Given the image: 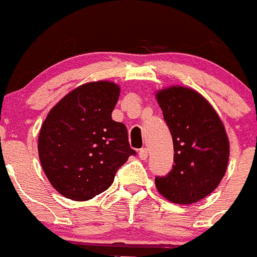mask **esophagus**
<instances>
[{"mask_svg": "<svg viewBox=\"0 0 257 257\" xmlns=\"http://www.w3.org/2000/svg\"><path fill=\"white\" fill-rule=\"evenodd\" d=\"M139 157L142 160H147V157H148V150L147 148H142L139 151Z\"/></svg>", "mask_w": 257, "mask_h": 257, "instance_id": "1", "label": "esophagus"}]
</instances>
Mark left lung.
<instances>
[{
    "label": "left lung",
    "mask_w": 257,
    "mask_h": 257,
    "mask_svg": "<svg viewBox=\"0 0 257 257\" xmlns=\"http://www.w3.org/2000/svg\"><path fill=\"white\" fill-rule=\"evenodd\" d=\"M156 97L174 146L173 169L156 177V187L173 203H196L214 191L226 173L230 148L225 127L194 89L170 87Z\"/></svg>",
    "instance_id": "8db88e82"
}]
</instances>
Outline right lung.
<instances>
[{"label":"right lung","mask_w":257,"mask_h":257,"mask_svg":"<svg viewBox=\"0 0 257 257\" xmlns=\"http://www.w3.org/2000/svg\"><path fill=\"white\" fill-rule=\"evenodd\" d=\"M119 87L111 82L83 84L49 111L39 135V157L57 191L89 200L110 187L130 156L127 128L111 119Z\"/></svg>","instance_id":"right-lung-1"}]
</instances>
